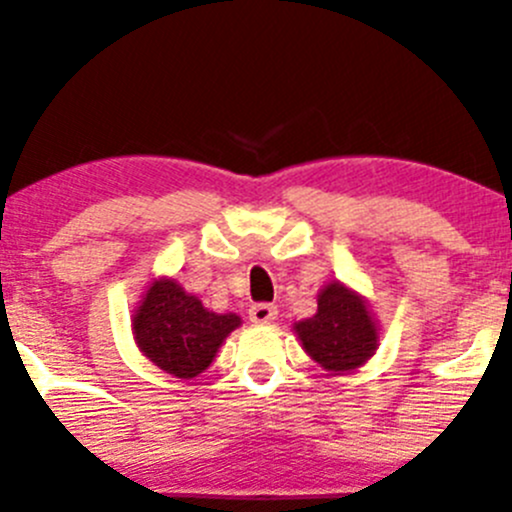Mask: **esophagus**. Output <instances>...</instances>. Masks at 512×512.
Segmentation results:
<instances>
[{
	"label": "esophagus",
	"mask_w": 512,
	"mask_h": 512,
	"mask_svg": "<svg viewBox=\"0 0 512 512\" xmlns=\"http://www.w3.org/2000/svg\"><path fill=\"white\" fill-rule=\"evenodd\" d=\"M274 318H277V306H272V303H255V306L250 308L252 323L267 325V323H272Z\"/></svg>",
	"instance_id": "34e87169"
}]
</instances>
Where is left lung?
<instances>
[{"mask_svg": "<svg viewBox=\"0 0 512 512\" xmlns=\"http://www.w3.org/2000/svg\"><path fill=\"white\" fill-rule=\"evenodd\" d=\"M379 330L367 299L338 279L318 291V311L294 323L306 355L330 374L367 364L379 350Z\"/></svg>", "mask_w": 512, "mask_h": 512, "instance_id": "8db88e82", "label": "left lung"}]
</instances>
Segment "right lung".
<instances>
[{
    "label": "right lung",
    "mask_w": 512,
    "mask_h": 512,
    "mask_svg": "<svg viewBox=\"0 0 512 512\" xmlns=\"http://www.w3.org/2000/svg\"><path fill=\"white\" fill-rule=\"evenodd\" d=\"M235 313H213L172 277H157L131 318L133 340L155 367L177 379H194L211 367L218 347L235 328Z\"/></svg>",
    "instance_id": "obj_1"
}]
</instances>
